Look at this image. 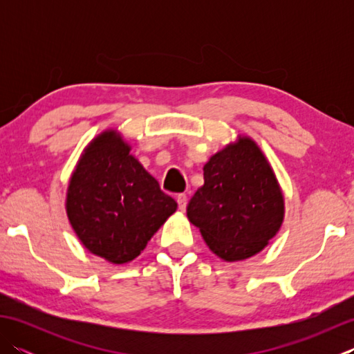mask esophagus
Listing matches in <instances>:
<instances>
[{
  "mask_svg": "<svg viewBox=\"0 0 354 354\" xmlns=\"http://www.w3.org/2000/svg\"><path fill=\"white\" fill-rule=\"evenodd\" d=\"M176 201H178L179 209H181V212H185V207H187V196H185V194H184V193L178 194V196H176Z\"/></svg>",
  "mask_w": 354,
  "mask_h": 354,
  "instance_id": "34e87169",
  "label": "esophagus"
}]
</instances>
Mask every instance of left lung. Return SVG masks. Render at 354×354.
I'll list each match as a JSON object with an SVG mask.
<instances>
[{
    "label": "left lung",
    "mask_w": 354,
    "mask_h": 354,
    "mask_svg": "<svg viewBox=\"0 0 354 354\" xmlns=\"http://www.w3.org/2000/svg\"><path fill=\"white\" fill-rule=\"evenodd\" d=\"M187 216L223 261L259 254L284 221V196L272 165L257 142L237 135L204 165V185Z\"/></svg>",
    "instance_id": "8db88e82"
}]
</instances>
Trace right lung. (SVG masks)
Instances as JSON below:
<instances>
[{
	"label": "right lung",
	"instance_id": "1",
	"mask_svg": "<svg viewBox=\"0 0 354 354\" xmlns=\"http://www.w3.org/2000/svg\"><path fill=\"white\" fill-rule=\"evenodd\" d=\"M117 129L89 141L66 189L65 209L86 250L112 265L137 259L178 204L131 155Z\"/></svg>",
	"mask_w": 354,
	"mask_h": 354
}]
</instances>
